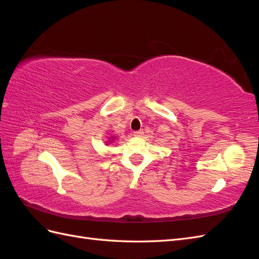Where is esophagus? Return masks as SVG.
<instances>
[{
	"label": "esophagus",
	"instance_id": "esophagus-1",
	"mask_svg": "<svg viewBox=\"0 0 259 259\" xmlns=\"http://www.w3.org/2000/svg\"><path fill=\"white\" fill-rule=\"evenodd\" d=\"M144 135V131H136V132H134V136L135 137H142Z\"/></svg>",
	"mask_w": 259,
	"mask_h": 259
}]
</instances>
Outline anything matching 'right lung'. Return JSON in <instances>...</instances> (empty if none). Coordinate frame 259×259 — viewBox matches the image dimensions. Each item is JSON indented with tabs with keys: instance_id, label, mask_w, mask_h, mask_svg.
Here are the masks:
<instances>
[{
	"instance_id": "1",
	"label": "right lung",
	"mask_w": 259,
	"mask_h": 259,
	"mask_svg": "<svg viewBox=\"0 0 259 259\" xmlns=\"http://www.w3.org/2000/svg\"><path fill=\"white\" fill-rule=\"evenodd\" d=\"M115 137H116V136H111V137H109V140H108V142H106V143H107L106 145H108V144H110V143H112V142H113V140L115 139Z\"/></svg>"
}]
</instances>
